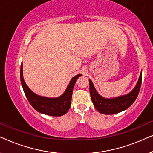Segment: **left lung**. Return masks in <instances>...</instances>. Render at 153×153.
<instances>
[{"label":"left lung","instance_id":"obj_1","mask_svg":"<svg viewBox=\"0 0 153 153\" xmlns=\"http://www.w3.org/2000/svg\"><path fill=\"white\" fill-rule=\"evenodd\" d=\"M141 81L142 73L140 74L139 81L135 88L130 93L125 95L108 99V98L102 97L97 93L93 82L91 79H89L90 94H91V100L93 102L94 106L100 113L106 115L118 114L119 112L126 110L137 99L140 88H141Z\"/></svg>","mask_w":153,"mask_h":153}]
</instances>
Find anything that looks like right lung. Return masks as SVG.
Masks as SVG:
<instances>
[{
    "mask_svg": "<svg viewBox=\"0 0 153 153\" xmlns=\"http://www.w3.org/2000/svg\"><path fill=\"white\" fill-rule=\"evenodd\" d=\"M80 76L81 74H77L71 79L66 91L60 97L56 98L42 97L33 93L26 84L23 78V64L21 65V83L29 103L38 112L51 116H61L68 111L71 106L73 88L77 79Z\"/></svg>",
    "mask_w": 153,
    "mask_h": 153,
    "instance_id": "obj_1",
    "label": "right lung"
}]
</instances>
